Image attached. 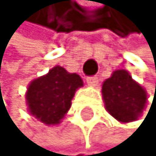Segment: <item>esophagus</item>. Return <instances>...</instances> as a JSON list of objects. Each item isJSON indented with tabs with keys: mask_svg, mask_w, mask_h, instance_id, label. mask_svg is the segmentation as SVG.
Listing matches in <instances>:
<instances>
[{
	"mask_svg": "<svg viewBox=\"0 0 156 156\" xmlns=\"http://www.w3.org/2000/svg\"><path fill=\"white\" fill-rule=\"evenodd\" d=\"M86 82L90 84V86H96V84L99 83V78H98L96 75H91V77L86 78Z\"/></svg>",
	"mask_w": 156,
	"mask_h": 156,
	"instance_id": "obj_1",
	"label": "esophagus"
}]
</instances>
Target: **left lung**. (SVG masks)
Masks as SVG:
<instances>
[{
    "label": "left lung",
    "instance_id": "left-lung-1",
    "mask_svg": "<svg viewBox=\"0 0 156 156\" xmlns=\"http://www.w3.org/2000/svg\"><path fill=\"white\" fill-rule=\"evenodd\" d=\"M101 90L107 111L121 122L136 120L145 108L146 92L126 70H116Z\"/></svg>",
    "mask_w": 156,
    "mask_h": 156
}]
</instances>
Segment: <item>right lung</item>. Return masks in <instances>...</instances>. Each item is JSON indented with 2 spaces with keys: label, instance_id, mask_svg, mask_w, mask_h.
I'll return each instance as SVG.
<instances>
[{
  "label": "right lung",
  "instance_id": "obj_1",
  "mask_svg": "<svg viewBox=\"0 0 156 156\" xmlns=\"http://www.w3.org/2000/svg\"><path fill=\"white\" fill-rule=\"evenodd\" d=\"M82 84L78 74L68 73L61 66L53 68L28 86L26 98L31 115L47 125L58 124L72 105L77 88Z\"/></svg>",
  "mask_w": 156,
  "mask_h": 156
}]
</instances>
